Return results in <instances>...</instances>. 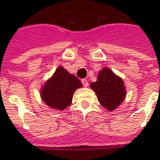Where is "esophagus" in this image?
<instances>
[{
  "label": "esophagus",
  "mask_w": 160,
  "mask_h": 160,
  "mask_svg": "<svg viewBox=\"0 0 160 160\" xmlns=\"http://www.w3.org/2000/svg\"><path fill=\"white\" fill-rule=\"evenodd\" d=\"M82 84H83V86H85V87H87L88 85H89V84H88V81H87L86 79H83V80H82Z\"/></svg>",
  "instance_id": "obj_1"
}]
</instances>
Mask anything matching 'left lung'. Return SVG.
<instances>
[{"mask_svg": "<svg viewBox=\"0 0 160 160\" xmlns=\"http://www.w3.org/2000/svg\"><path fill=\"white\" fill-rule=\"evenodd\" d=\"M96 93L100 105L108 111H114L123 103L127 90L123 79L109 67L102 68L97 74V80L90 84Z\"/></svg>", "mask_w": 160, "mask_h": 160, "instance_id": "left-lung-1", "label": "left lung"}]
</instances>
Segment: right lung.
<instances>
[{"label":"right lung","instance_id":"add662e5","mask_svg":"<svg viewBox=\"0 0 160 160\" xmlns=\"http://www.w3.org/2000/svg\"><path fill=\"white\" fill-rule=\"evenodd\" d=\"M82 86L75 75L60 65L41 86V99L50 108L63 110L72 104L75 90Z\"/></svg>","mask_w":160,"mask_h":160}]
</instances>
